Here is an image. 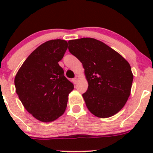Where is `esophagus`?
Returning a JSON list of instances; mask_svg holds the SVG:
<instances>
[{"instance_id":"esophagus-1","label":"esophagus","mask_w":153,"mask_h":153,"mask_svg":"<svg viewBox=\"0 0 153 153\" xmlns=\"http://www.w3.org/2000/svg\"><path fill=\"white\" fill-rule=\"evenodd\" d=\"M72 82H73L75 84H76L77 82H78V78H73V79H72Z\"/></svg>"}]
</instances>
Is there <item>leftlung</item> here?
Here are the masks:
<instances>
[{
	"label": "left lung",
	"instance_id": "obj_1",
	"mask_svg": "<svg viewBox=\"0 0 153 153\" xmlns=\"http://www.w3.org/2000/svg\"><path fill=\"white\" fill-rule=\"evenodd\" d=\"M69 52L83 64L88 89L83 94L88 109L98 118L119 112L130 95L133 75L129 63L104 43L91 38L68 41Z\"/></svg>",
	"mask_w": 153,
	"mask_h": 153
}]
</instances>
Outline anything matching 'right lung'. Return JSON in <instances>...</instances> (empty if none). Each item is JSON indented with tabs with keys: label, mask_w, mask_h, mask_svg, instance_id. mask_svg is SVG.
I'll return each instance as SVG.
<instances>
[{
	"label": "right lung",
	"mask_w": 153,
	"mask_h": 153,
	"mask_svg": "<svg viewBox=\"0 0 153 153\" xmlns=\"http://www.w3.org/2000/svg\"><path fill=\"white\" fill-rule=\"evenodd\" d=\"M67 42L47 41L33 51L18 70L15 86L25 109L43 122L56 120L67 108L74 85L64 76L58 62L67 49Z\"/></svg>",
	"instance_id": "add662e5"
}]
</instances>
